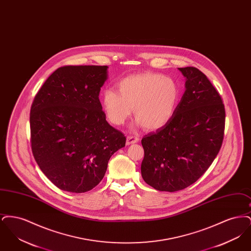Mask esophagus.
I'll list each match as a JSON object with an SVG mask.
<instances>
[{
    "mask_svg": "<svg viewBox=\"0 0 251 251\" xmlns=\"http://www.w3.org/2000/svg\"><path fill=\"white\" fill-rule=\"evenodd\" d=\"M139 140V138L137 136H132V135H129L127 136V145H131V144L137 143Z\"/></svg>",
    "mask_w": 251,
    "mask_h": 251,
    "instance_id": "esophagus-1",
    "label": "esophagus"
}]
</instances>
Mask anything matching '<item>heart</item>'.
<instances>
[{
	"label": "heart",
	"instance_id": "obj_1",
	"mask_svg": "<svg viewBox=\"0 0 251 251\" xmlns=\"http://www.w3.org/2000/svg\"><path fill=\"white\" fill-rule=\"evenodd\" d=\"M118 91L105 89L102 107L108 120L122 125L133 108L138 125L149 131L163 128L173 118L179 104L180 89L171 77L156 72H142L120 80Z\"/></svg>",
	"mask_w": 251,
	"mask_h": 251
}]
</instances>
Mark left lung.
I'll return each instance as SVG.
<instances>
[{
    "label": "left lung",
    "instance_id": "8db88e82",
    "mask_svg": "<svg viewBox=\"0 0 251 251\" xmlns=\"http://www.w3.org/2000/svg\"><path fill=\"white\" fill-rule=\"evenodd\" d=\"M179 70L186 78V89L173 118L141 140L142 177L159 191H179L197 181L224 139L226 112L221 96L197 68Z\"/></svg>",
    "mask_w": 251,
    "mask_h": 251
}]
</instances>
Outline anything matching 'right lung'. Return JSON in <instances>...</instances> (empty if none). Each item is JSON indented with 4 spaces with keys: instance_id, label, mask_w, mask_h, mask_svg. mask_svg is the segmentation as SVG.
<instances>
[{
    "instance_id": "right-lung-1",
    "label": "right lung",
    "mask_w": 251,
    "mask_h": 251,
    "mask_svg": "<svg viewBox=\"0 0 251 251\" xmlns=\"http://www.w3.org/2000/svg\"><path fill=\"white\" fill-rule=\"evenodd\" d=\"M107 68L61 67L32 103V152L45 176L61 190L93 189L103 179L111 156L125 147V135L109 125L99 99Z\"/></svg>"
}]
</instances>
